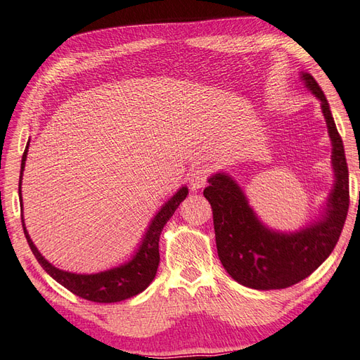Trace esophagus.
<instances>
[{
	"mask_svg": "<svg viewBox=\"0 0 360 360\" xmlns=\"http://www.w3.org/2000/svg\"><path fill=\"white\" fill-rule=\"evenodd\" d=\"M210 178V169L205 167V165H200V167H196L193 169L191 173H190V186L193 190H199L202 188L207 184Z\"/></svg>",
	"mask_w": 360,
	"mask_h": 360,
	"instance_id": "1",
	"label": "esophagus"
}]
</instances>
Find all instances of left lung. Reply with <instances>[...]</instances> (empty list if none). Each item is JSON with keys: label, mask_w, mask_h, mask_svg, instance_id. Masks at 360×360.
<instances>
[{"label": "left lung", "mask_w": 360, "mask_h": 360, "mask_svg": "<svg viewBox=\"0 0 360 360\" xmlns=\"http://www.w3.org/2000/svg\"><path fill=\"white\" fill-rule=\"evenodd\" d=\"M306 86L321 100L333 144L335 188L328 198L326 216L295 234H280L264 228L237 184L226 174H214L204 196L213 208L219 259L226 272L246 288L257 290L284 289L315 272L335 250L349 205L348 165L342 138L331 117L328 101L318 82L302 75Z\"/></svg>", "instance_id": "obj_1"}]
</instances>
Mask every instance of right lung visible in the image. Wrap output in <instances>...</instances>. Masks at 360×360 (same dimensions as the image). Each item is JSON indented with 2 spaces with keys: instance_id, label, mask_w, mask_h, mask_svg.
<instances>
[{
  "instance_id": "right-lung-1",
  "label": "right lung",
  "mask_w": 360,
  "mask_h": 360,
  "mask_svg": "<svg viewBox=\"0 0 360 360\" xmlns=\"http://www.w3.org/2000/svg\"><path fill=\"white\" fill-rule=\"evenodd\" d=\"M27 152H29V144L25 147V150L22 153V161H21L20 187H18L20 188V195H21V179H22ZM187 195H188L187 187H182L176 195H174L167 204L160 210V213L155 216L149 229H147L140 250H138V252L135 254V257L131 262L120 266V268H114V269H109L94 275H77V274H71V272H65L54 268V266L45 260L41 255V252L36 250V246L33 245L32 238L25 229L22 214H21V222H22L25 238L27 242H29V246L33 255L36 257V260L39 262V264L45 269V272H47L50 276H53V278L59 284H62L63 288L77 295V297L88 301L118 302V301L135 297V295L143 292L155 278L156 269H158V264H160L158 242H160L161 231L164 225L167 224V220L173 216L174 210L179 207V204L187 198ZM21 204H22V199H21Z\"/></svg>"
}]
</instances>
